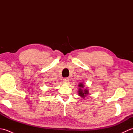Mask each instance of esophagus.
Segmentation results:
<instances>
[{
    "instance_id": "1",
    "label": "esophagus",
    "mask_w": 133,
    "mask_h": 133,
    "mask_svg": "<svg viewBox=\"0 0 133 133\" xmlns=\"http://www.w3.org/2000/svg\"><path fill=\"white\" fill-rule=\"evenodd\" d=\"M63 83L65 84H67V83H69V78H64L63 79Z\"/></svg>"
}]
</instances>
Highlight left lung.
<instances>
[{
    "instance_id": "1",
    "label": "left lung",
    "mask_w": 133,
    "mask_h": 133,
    "mask_svg": "<svg viewBox=\"0 0 133 133\" xmlns=\"http://www.w3.org/2000/svg\"><path fill=\"white\" fill-rule=\"evenodd\" d=\"M84 85L82 83H80L79 84V89L78 90V94L82 98H84L85 97H86V95L89 94V92H88V90H86V89H84L83 90L82 88H84Z\"/></svg>"
}]
</instances>
